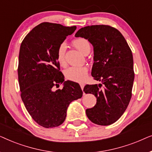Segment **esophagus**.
<instances>
[{"mask_svg":"<svg viewBox=\"0 0 152 152\" xmlns=\"http://www.w3.org/2000/svg\"><path fill=\"white\" fill-rule=\"evenodd\" d=\"M80 86H81V88H82V91H83V89H84V84H82V83H81V84H80Z\"/></svg>","mask_w":152,"mask_h":152,"instance_id":"1","label":"esophagus"}]
</instances>
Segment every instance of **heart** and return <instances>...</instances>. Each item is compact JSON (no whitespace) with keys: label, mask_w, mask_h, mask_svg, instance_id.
I'll return each instance as SVG.
<instances>
[{"label":"heart","mask_w":152,"mask_h":152,"mask_svg":"<svg viewBox=\"0 0 152 152\" xmlns=\"http://www.w3.org/2000/svg\"><path fill=\"white\" fill-rule=\"evenodd\" d=\"M72 44L81 53L86 54L90 51L91 46L88 40L84 38H77L72 41ZM66 45L61 43L59 45L57 51V60L59 64L64 66L65 64V53ZM88 74V68L86 66H71L67 68L64 72L66 78L68 80L76 82H83L86 79Z\"/></svg>","instance_id":"1"}]
</instances>
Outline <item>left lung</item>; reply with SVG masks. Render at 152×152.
Instances as JSON below:
<instances>
[{
    "label": "left lung",
    "mask_w": 152,
    "mask_h": 152,
    "mask_svg": "<svg viewBox=\"0 0 152 152\" xmlns=\"http://www.w3.org/2000/svg\"><path fill=\"white\" fill-rule=\"evenodd\" d=\"M93 46L94 63L91 75L102 84H87L85 93H92L97 102L87 109V117L93 123L107 126L124 113L132 97L134 80L133 55L127 42L117 29L106 25L86 26L75 35Z\"/></svg>",
    "instance_id": "obj_1"
}]
</instances>
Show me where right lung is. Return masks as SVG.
<instances>
[{
  "instance_id": "1",
  "label": "right lung",
  "mask_w": 152,
  "mask_h": 152,
  "mask_svg": "<svg viewBox=\"0 0 152 152\" xmlns=\"http://www.w3.org/2000/svg\"><path fill=\"white\" fill-rule=\"evenodd\" d=\"M76 26L44 22L26 35L20 47L18 76L20 97L32 119L45 128L63 123L70 103L82 97L78 83L64 81L57 60L59 45ZM64 83L62 89L54 86Z\"/></svg>"
}]
</instances>
